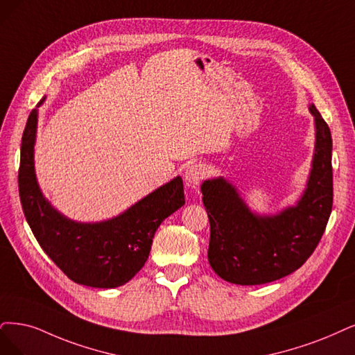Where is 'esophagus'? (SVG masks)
Here are the masks:
<instances>
[{
	"mask_svg": "<svg viewBox=\"0 0 355 355\" xmlns=\"http://www.w3.org/2000/svg\"><path fill=\"white\" fill-rule=\"evenodd\" d=\"M206 177V166L202 162L191 164L186 169V180L191 186H198L202 182V180Z\"/></svg>",
	"mask_w": 355,
	"mask_h": 355,
	"instance_id": "34e87169",
	"label": "esophagus"
}]
</instances>
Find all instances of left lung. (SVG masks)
Wrapping results in <instances>:
<instances>
[{
    "label": "left lung",
    "mask_w": 355,
    "mask_h": 355,
    "mask_svg": "<svg viewBox=\"0 0 355 355\" xmlns=\"http://www.w3.org/2000/svg\"><path fill=\"white\" fill-rule=\"evenodd\" d=\"M316 152L309 186L295 207L272 218L254 216L225 180L202 184L211 224L207 257L222 279L260 285L295 272L316 250L334 203L332 136L314 105Z\"/></svg>",
    "instance_id": "1"
}]
</instances>
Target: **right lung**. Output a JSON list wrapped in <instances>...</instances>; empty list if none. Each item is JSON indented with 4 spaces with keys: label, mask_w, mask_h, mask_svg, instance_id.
I'll return each mask as SVG.
<instances>
[{
    "label": "right lung",
    "mask_w": 355,
    "mask_h": 355,
    "mask_svg": "<svg viewBox=\"0 0 355 355\" xmlns=\"http://www.w3.org/2000/svg\"><path fill=\"white\" fill-rule=\"evenodd\" d=\"M36 121L37 111L33 110L23 131L19 166L20 202L35 239L76 284L124 285L148 260L161 222L184 205L182 180L174 178L121 216L101 224H77L54 211L37 187L33 169Z\"/></svg>",
    "instance_id": "1"
}]
</instances>
